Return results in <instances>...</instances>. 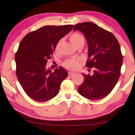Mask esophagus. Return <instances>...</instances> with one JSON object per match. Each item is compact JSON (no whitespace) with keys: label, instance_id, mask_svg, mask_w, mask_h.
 Masks as SVG:
<instances>
[{"label":"esophagus","instance_id":"esophagus-1","mask_svg":"<svg viewBox=\"0 0 135 135\" xmlns=\"http://www.w3.org/2000/svg\"><path fill=\"white\" fill-rule=\"evenodd\" d=\"M74 74H75L74 72L69 71V73H68V75H69V76H73V75H74Z\"/></svg>","mask_w":135,"mask_h":135}]
</instances>
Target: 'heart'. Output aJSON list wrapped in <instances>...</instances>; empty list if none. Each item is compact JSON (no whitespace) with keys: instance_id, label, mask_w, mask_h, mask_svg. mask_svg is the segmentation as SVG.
Masks as SVG:
<instances>
[{"instance_id":"obj_1","label":"heart","mask_w":135,"mask_h":135,"mask_svg":"<svg viewBox=\"0 0 135 135\" xmlns=\"http://www.w3.org/2000/svg\"><path fill=\"white\" fill-rule=\"evenodd\" d=\"M69 38L71 43L75 48L80 47V46H82L83 47V45H84L85 38L83 36V35L81 34L80 33L77 32L72 33V34L69 35ZM61 43V40H59L58 43H57L56 48H55L56 51L58 50ZM80 61V60L79 59H68V60H66L64 62L63 65L64 67L68 68V69H75L78 68Z\"/></svg>"}]
</instances>
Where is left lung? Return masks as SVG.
Here are the masks:
<instances>
[{
	"label": "left lung",
	"mask_w": 135,
	"mask_h": 135,
	"mask_svg": "<svg viewBox=\"0 0 135 135\" xmlns=\"http://www.w3.org/2000/svg\"><path fill=\"white\" fill-rule=\"evenodd\" d=\"M76 30L84 34L88 43L86 66L94 68L92 75L82 74L84 80L78 91L88 99H101L111 92L119 79L123 62L120 46L111 32L95 23L77 24L73 29Z\"/></svg>",
	"instance_id": "1"
}]
</instances>
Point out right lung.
<instances>
[{
	"instance_id": "obj_1",
	"label": "right lung",
	"mask_w": 135,
	"mask_h": 135,
	"mask_svg": "<svg viewBox=\"0 0 135 135\" xmlns=\"http://www.w3.org/2000/svg\"><path fill=\"white\" fill-rule=\"evenodd\" d=\"M74 25L45 26L24 37L15 59L16 74L22 88L29 97L45 102L58 95L61 84L68 77L62 67L54 72L46 68L53 56L57 43L69 33Z\"/></svg>"
}]
</instances>
